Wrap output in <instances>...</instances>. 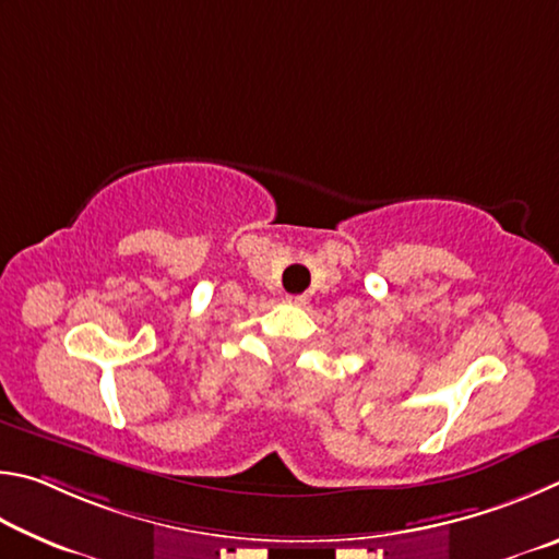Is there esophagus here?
Wrapping results in <instances>:
<instances>
[{"label": "esophagus", "mask_w": 559, "mask_h": 559, "mask_svg": "<svg viewBox=\"0 0 559 559\" xmlns=\"http://www.w3.org/2000/svg\"><path fill=\"white\" fill-rule=\"evenodd\" d=\"M287 301H289V305H299V307H301V305H307V297H305V295H297V297L289 295Z\"/></svg>", "instance_id": "obj_1"}]
</instances>
